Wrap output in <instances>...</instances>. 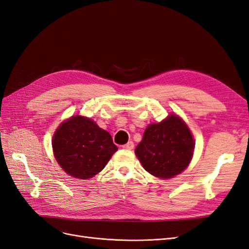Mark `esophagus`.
Segmentation results:
<instances>
[{"mask_svg": "<svg viewBox=\"0 0 249 249\" xmlns=\"http://www.w3.org/2000/svg\"><path fill=\"white\" fill-rule=\"evenodd\" d=\"M133 147H134V142L133 141H129L126 143V144L123 145V148H124V149H133Z\"/></svg>", "mask_w": 249, "mask_h": 249, "instance_id": "34e87169", "label": "esophagus"}]
</instances>
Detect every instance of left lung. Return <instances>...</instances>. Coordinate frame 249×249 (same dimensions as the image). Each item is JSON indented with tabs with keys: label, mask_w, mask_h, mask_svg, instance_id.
Wrapping results in <instances>:
<instances>
[{
	"label": "left lung",
	"mask_w": 249,
	"mask_h": 249,
	"mask_svg": "<svg viewBox=\"0 0 249 249\" xmlns=\"http://www.w3.org/2000/svg\"><path fill=\"white\" fill-rule=\"evenodd\" d=\"M194 150L190 130L177 115L149 124L135 154L144 169L161 178H170L189 165Z\"/></svg>",
	"instance_id": "left-lung-1"
}]
</instances>
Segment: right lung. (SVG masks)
Masks as SVG:
<instances>
[{
  "label": "right lung",
  "instance_id": "add662e5",
  "mask_svg": "<svg viewBox=\"0 0 249 249\" xmlns=\"http://www.w3.org/2000/svg\"><path fill=\"white\" fill-rule=\"evenodd\" d=\"M52 144L60 166L70 176L82 179L103 170L118 149L107 131L79 115L58 127Z\"/></svg>",
  "mask_w": 249,
  "mask_h": 249
}]
</instances>
